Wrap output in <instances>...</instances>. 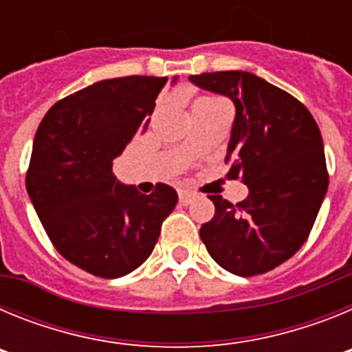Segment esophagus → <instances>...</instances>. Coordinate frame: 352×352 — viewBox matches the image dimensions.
<instances>
[{
    "label": "esophagus",
    "instance_id": "esophagus-1",
    "mask_svg": "<svg viewBox=\"0 0 352 352\" xmlns=\"http://www.w3.org/2000/svg\"><path fill=\"white\" fill-rule=\"evenodd\" d=\"M195 195L192 194V192L188 190H179V203L183 204V206H186V204H190L192 201H194Z\"/></svg>",
    "mask_w": 352,
    "mask_h": 352
}]
</instances>
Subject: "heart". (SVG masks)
I'll use <instances>...</instances> for the list:
<instances>
[{"label": "heart", "instance_id": "heart-1", "mask_svg": "<svg viewBox=\"0 0 352 352\" xmlns=\"http://www.w3.org/2000/svg\"><path fill=\"white\" fill-rule=\"evenodd\" d=\"M197 102H201V104H226V102L217 98V96H204V98H199ZM197 102H195V104H197Z\"/></svg>", "mask_w": 352, "mask_h": 352}]
</instances>
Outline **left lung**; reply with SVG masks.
<instances>
[{"label":"left lung","mask_w":352,"mask_h":352,"mask_svg":"<svg viewBox=\"0 0 352 352\" xmlns=\"http://www.w3.org/2000/svg\"><path fill=\"white\" fill-rule=\"evenodd\" d=\"M188 79L234 104L227 176L248 186V197L236 204L210 195L214 217L199 234L227 272L239 276L270 272L307 241L328 192L319 126L300 100L250 72H213Z\"/></svg>","instance_id":"1"}]
</instances>
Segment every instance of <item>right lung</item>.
I'll return each mask as SVG.
<instances>
[{
	"instance_id": "right-lung-1",
	"label": "right lung",
	"mask_w": 352,
	"mask_h": 352,
	"mask_svg": "<svg viewBox=\"0 0 352 352\" xmlns=\"http://www.w3.org/2000/svg\"><path fill=\"white\" fill-rule=\"evenodd\" d=\"M166 84L167 77L148 76L98 80L56 102L35 133L28 195L56 250L95 276L139 268L178 203L166 183L146 195L113 174L114 158L146 130Z\"/></svg>"
}]
</instances>
